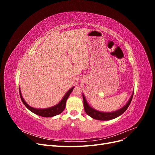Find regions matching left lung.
Returning <instances> with one entry per match:
<instances>
[{"instance_id":"left-lung-1","label":"left lung","mask_w":155,"mask_h":155,"mask_svg":"<svg viewBox=\"0 0 155 155\" xmlns=\"http://www.w3.org/2000/svg\"><path fill=\"white\" fill-rule=\"evenodd\" d=\"M133 94H134V91L133 92L132 95H131L130 99L129 100L127 103L123 107H121V109L113 112H101L94 109V108H92V107L89 105L88 102L87 101L86 97H85V96H84V94H83L84 109H85L86 113L93 119L97 120H103V121L114 119L117 118V117H118L120 115L124 114L125 111L127 109V108L129 107L130 104L131 100L133 99Z\"/></svg>"}]
</instances>
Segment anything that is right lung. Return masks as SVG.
<instances>
[{
    "label": "right lung",
    "mask_w": 155,
    "mask_h": 155,
    "mask_svg": "<svg viewBox=\"0 0 155 155\" xmlns=\"http://www.w3.org/2000/svg\"><path fill=\"white\" fill-rule=\"evenodd\" d=\"M74 88V87L70 88V90L65 94V95L62 98V100H61L57 105H55L53 107H48V108H45V109H36V108L32 107L28 104L25 101L24 98H23L22 96L21 91L20 90V87H19V93H20V97L21 98L22 103L26 107L27 109H29L31 112H33V113H34L40 116H43V117H53L61 114L64 110L65 106H66L67 100L70 94H71V92H72Z\"/></svg>",
    "instance_id": "obj_1"
}]
</instances>
